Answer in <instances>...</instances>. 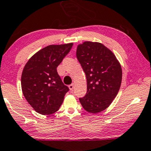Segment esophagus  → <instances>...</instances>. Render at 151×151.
I'll use <instances>...</instances> for the list:
<instances>
[{"instance_id": "1", "label": "esophagus", "mask_w": 151, "mask_h": 151, "mask_svg": "<svg viewBox=\"0 0 151 151\" xmlns=\"http://www.w3.org/2000/svg\"><path fill=\"white\" fill-rule=\"evenodd\" d=\"M68 87H69V89H70V91H73V88H74V84H73H73L69 85V86H68Z\"/></svg>"}]
</instances>
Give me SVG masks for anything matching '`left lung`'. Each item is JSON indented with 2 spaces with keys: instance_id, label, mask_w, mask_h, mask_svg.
Listing matches in <instances>:
<instances>
[{
  "instance_id": "obj_1",
  "label": "left lung",
  "mask_w": 151,
  "mask_h": 151,
  "mask_svg": "<svg viewBox=\"0 0 151 151\" xmlns=\"http://www.w3.org/2000/svg\"><path fill=\"white\" fill-rule=\"evenodd\" d=\"M76 57L87 78V93L80 102L91 113L106 109L118 94L122 68L114 54L103 44L86 41L78 45Z\"/></svg>"
}]
</instances>
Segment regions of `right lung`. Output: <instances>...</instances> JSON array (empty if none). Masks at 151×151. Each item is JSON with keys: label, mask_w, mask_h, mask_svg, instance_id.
<instances>
[{"label": "right lung", "mask_w": 151, "mask_h": 151, "mask_svg": "<svg viewBox=\"0 0 151 151\" xmlns=\"http://www.w3.org/2000/svg\"><path fill=\"white\" fill-rule=\"evenodd\" d=\"M73 43L51 45L29 59L22 74L21 85L27 101L42 115L55 113L69 90L61 81L57 68L69 52Z\"/></svg>", "instance_id": "1"}]
</instances>
